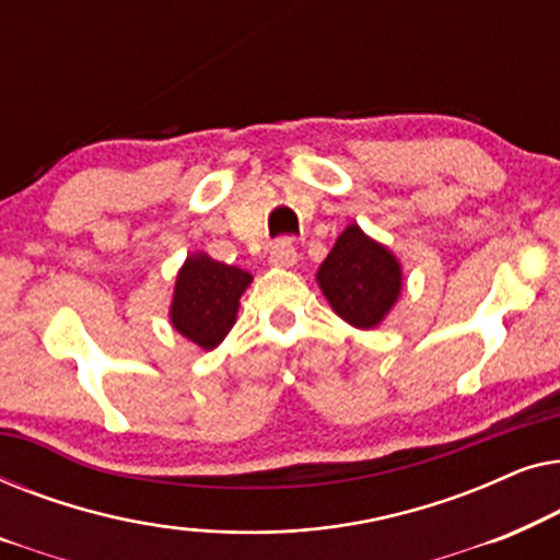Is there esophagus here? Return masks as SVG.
<instances>
[{"instance_id": "1", "label": "esophagus", "mask_w": 560, "mask_h": 560, "mask_svg": "<svg viewBox=\"0 0 560 560\" xmlns=\"http://www.w3.org/2000/svg\"><path fill=\"white\" fill-rule=\"evenodd\" d=\"M298 262V252L290 240H278L270 247V265L275 267H293Z\"/></svg>"}]
</instances>
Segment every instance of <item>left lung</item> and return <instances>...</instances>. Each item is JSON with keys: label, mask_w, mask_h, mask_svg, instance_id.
Masks as SVG:
<instances>
[{"label": "left lung", "mask_w": 560, "mask_h": 560, "mask_svg": "<svg viewBox=\"0 0 560 560\" xmlns=\"http://www.w3.org/2000/svg\"><path fill=\"white\" fill-rule=\"evenodd\" d=\"M316 280L336 316L354 328L380 326L402 290L397 257L357 224L343 229L318 267Z\"/></svg>", "instance_id": "left-lung-1"}]
</instances>
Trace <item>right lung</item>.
Listing matches in <instances>:
<instances>
[{"label": "right lung", "mask_w": 560, "mask_h": 560, "mask_svg": "<svg viewBox=\"0 0 560 560\" xmlns=\"http://www.w3.org/2000/svg\"><path fill=\"white\" fill-rule=\"evenodd\" d=\"M252 275L234 265L211 259L203 252L183 262L175 280L171 324L188 341L213 349L232 331L240 298L249 288Z\"/></svg>", "instance_id": "1"}]
</instances>
